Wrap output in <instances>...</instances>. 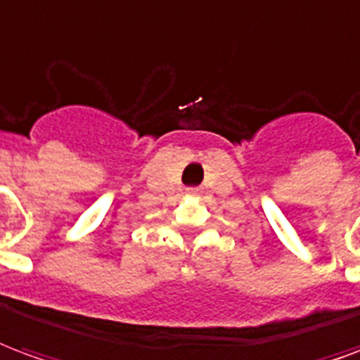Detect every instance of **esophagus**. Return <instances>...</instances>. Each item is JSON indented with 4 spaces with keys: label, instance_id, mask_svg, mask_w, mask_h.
I'll return each instance as SVG.
<instances>
[{
    "label": "esophagus",
    "instance_id": "1",
    "mask_svg": "<svg viewBox=\"0 0 360 360\" xmlns=\"http://www.w3.org/2000/svg\"><path fill=\"white\" fill-rule=\"evenodd\" d=\"M199 193H201L199 188H188V190H186V195H190V198H198Z\"/></svg>",
    "mask_w": 360,
    "mask_h": 360
}]
</instances>
